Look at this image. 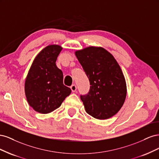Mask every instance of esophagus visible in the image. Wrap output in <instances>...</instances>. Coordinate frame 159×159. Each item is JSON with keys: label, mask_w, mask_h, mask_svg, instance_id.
<instances>
[{"label": "esophagus", "mask_w": 159, "mask_h": 159, "mask_svg": "<svg viewBox=\"0 0 159 159\" xmlns=\"http://www.w3.org/2000/svg\"><path fill=\"white\" fill-rule=\"evenodd\" d=\"M71 91H73V92H75V91H76V89H77V87H76V85H72L71 86Z\"/></svg>", "instance_id": "1"}]
</instances>
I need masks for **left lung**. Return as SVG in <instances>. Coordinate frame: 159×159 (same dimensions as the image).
<instances>
[{"label": "left lung", "instance_id": "left-lung-1", "mask_svg": "<svg viewBox=\"0 0 159 159\" xmlns=\"http://www.w3.org/2000/svg\"><path fill=\"white\" fill-rule=\"evenodd\" d=\"M75 54L91 85L87 94L80 95L85 111L98 119L113 117L123 106L127 95L125 80L119 65L101 47H88Z\"/></svg>", "mask_w": 159, "mask_h": 159}]
</instances>
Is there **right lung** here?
Segmentation results:
<instances>
[{"instance_id":"obj_1","label":"right lung","mask_w":159,"mask_h":159,"mask_svg":"<svg viewBox=\"0 0 159 159\" xmlns=\"http://www.w3.org/2000/svg\"><path fill=\"white\" fill-rule=\"evenodd\" d=\"M62 48L50 45L44 48L34 60L25 81V94L30 106L46 114L58 108L71 89L63 84V73L56 61Z\"/></svg>"}]
</instances>
